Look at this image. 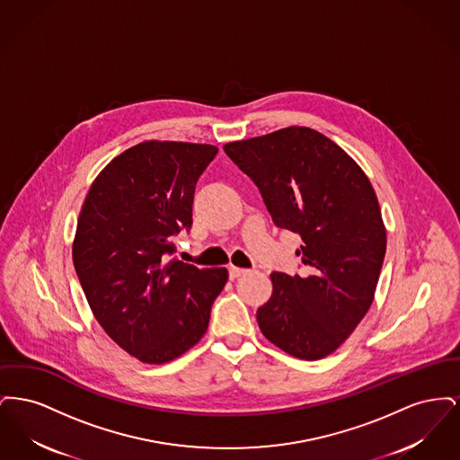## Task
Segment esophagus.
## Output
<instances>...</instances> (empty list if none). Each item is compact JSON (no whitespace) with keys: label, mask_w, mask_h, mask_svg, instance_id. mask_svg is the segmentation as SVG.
<instances>
[{"label":"esophagus","mask_w":460,"mask_h":460,"mask_svg":"<svg viewBox=\"0 0 460 460\" xmlns=\"http://www.w3.org/2000/svg\"><path fill=\"white\" fill-rule=\"evenodd\" d=\"M244 272H246L244 269H240V267H234V265H231V267H229V279H236V278L243 276Z\"/></svg>","instance_id":"34e87169"}]
</instances>
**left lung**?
<instances>
[{"mask_svg": "<svg viewBox=\"0 0 460 460\" xmlns=\"http://www.w3.org/2000/svg\"><path fill=\"white\" fill-rule=\"evenodd\" d=\"M224 152L257 184L274 224L304 241L296 255L305 274H270L259 328L293 357L324 358L367 314L385 261L386 229L371 181L310 128L227 143Z\"/></svg>", "mask_w": 460, "mask_h": 460, "instance_id": "8db88e82", "label": "left lung"}]
</instances>
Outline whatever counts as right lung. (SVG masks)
I'll use <instances>...</instances> for the list:
<instances>
[{
    "label": "right lung",
    "instance_id": "obj_1",
    "mask_svg": "<svg viewBox=\"0 0 460 460\" xmlns=\"http://www.w3.org/2000/svg\"><path fill=\"white\" fill-rule=\"evenodd\" d=\"M212 145L145 141L115 156L89 188L72 261L89 306L110 338L145 364L195 347L227 270L169 259L190 231L199 175Z\"/></svg>",
    "mask_w": 460,
    "mask_h": 460
}]
</instances>
